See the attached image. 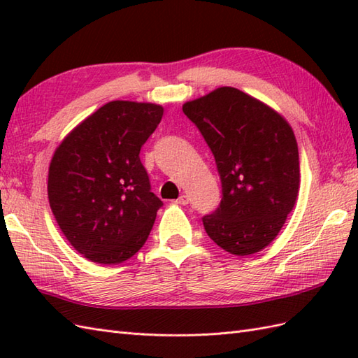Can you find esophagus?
Masks as SVG:
<instances>
[{
	"mask_svg": "<svg viewBox=\"0 0 358 358\" xmlns=\"http://www.w3.org/2000/svg\"><path fill=\"white\" fill-rule=\"evenodd\" d=\"M175 203H177V204H183V206H185V204L189 203V196H187V195H181L178 200H175Z\"/></svg>",
	"mask_w": 358,
	"mask_h": 358,
	"instance_id": "34e87169",
	"label": "esophagus"
}]
</instances>
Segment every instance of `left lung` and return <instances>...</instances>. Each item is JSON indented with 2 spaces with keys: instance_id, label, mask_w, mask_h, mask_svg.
<instances>
[{
  "instance_id": "8db88e82",
  "label": "left lung",
  "mask_w": 358,
  "mask_h": 358,
  "mask_svg": "<svg viewBox=\"0 0 358 358\" xmlns=\"http://www.w3.org/2000/svg\"><path fill=\"white\" fill-rule=\"evenodd\" d=\"M214 154L222 201L203 224L220 248L250 255L269 246L294 209L300 187L299 146L278 112L235 87L183 104Z\"/></svg>"
}]
</instances>
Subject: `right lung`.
<instances>
[{
    "mask_svg": "<svg viewBox=\"0 0 358 358\" xmlns=\"http://www.w3.org/2000/svg\"><path fill=\"white\" fill-rule=\"evenodd\" d=\"M163 117L159 104L110 101L67 134L49 166V204L87 260L118 264L146 243L163 201L150 192L140 150Z\"/></svg>",
    "mask_w": 358,
    "mask_h": 358,
    "instance_id": "1",
    "label": "right lung"
}]
</instances>
